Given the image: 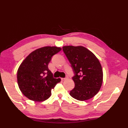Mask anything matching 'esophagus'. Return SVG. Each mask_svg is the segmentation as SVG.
I'll return each mask as SVG.
<instances>
[{
	"label": "esophagus",
	"mask_w": 128,
	"mask_h": 128,
	"mask_svg": "<svg viewBox=\"0 0 128 128\" xmlns=\"http://www.w3.org/2000/svg\"><path fill=\"white\" fill-rule=\"evenodd\" d=\"M68 78V76H66V78H61V79H62V80H66V79H67Z\"/></svg>",
	"instance_id": "esophagus-1"
}]
</instances>
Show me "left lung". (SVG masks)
<instances>
[{
	"label": "left lung",
	"mask_w": 128,
	"mask_h": 128,
	"mask_svg": "<svg viewBox=\"0 0 128 128\" xmlns=\"http://www.w3.org/2000/svg\"><path fill=\"white\" fill-rule=\"evenodd\" d=\"M74 72L72 78L75 87L70 92L74 98L83 100L91 98L100 91L103 81V71L96 56L82 46L62 47Z\"/></svg>",
	"instance_id": "1"
}]
</instances>
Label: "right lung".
I'll return each instance as SVG.
<instances>
[{"instance_id": "right-lung-1", "label": "right lung", "mask_w": 128, "mask_h": 128, "mask_svg": "<svg viewBox=\"0 0 128 128\" xmlns=\"http://www.w3.org/2000/svg\"><path fill=\"white\" fill-rule=\"evenodd\" d=\"M56 47H44L30 54L18 70L17 78L19 88L28 99L42 102L50 96L51 90L60 78H53L48 69L52 57L61 50Z\"/></svg>"}]
</instances>
